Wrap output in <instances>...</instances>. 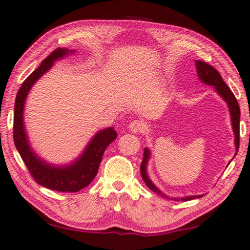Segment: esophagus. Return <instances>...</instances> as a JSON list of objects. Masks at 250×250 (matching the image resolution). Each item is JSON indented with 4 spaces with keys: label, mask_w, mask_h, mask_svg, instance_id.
Instances as JSON below:
<instances>
[{
    "label": "esophagus",
    "mask_w": 250,
    "mask_h": 250,
    "mask_svg": "<svg viewBox=\"0 0 250 250\" xmlns=\"http://www.w3.org/2000/svg\"><path fill=\"white\" fill-rule=\"evenodd\" d=\"M129 130L133 133L145 132L147 130V125L140 120H133L131 124L129 125Z\"/></svg>",
    "instance_id": "esophagus-1"
}]
</instances>
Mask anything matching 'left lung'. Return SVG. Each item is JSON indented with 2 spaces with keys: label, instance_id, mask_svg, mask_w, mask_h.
Returning <instances> with one entry per match:
<instances>
[{
  "label": "left lung",
  "instance_id": "obj_1",
  "mask_svg": "<svg viewBox=\"0 0 250 250\" xmlns=\"http://www.w3.org/2000/svg\"><path fill=\"white\" fill-rule=\"evenodd\" d=\"M195 66H196V72H197V76H199V80L204 84L214 86L218 94L225 100V102L227 104H228L229 112H230V115H231V125L234 133V145H236V154H234V156H236L238 152V149H239V124H240L239 104L237 102V99L234 98L231 89H230L228 87V85L223 82L221 75L219 74V72L214 68V67H212L211 65H208L207 62H201V61H195ZM149 158H150V150H149L148 148H145L143 163H141L140 165V173L144 182L152 192L157 193L158 195H161L162 197H165V199L175 200V201H180V200L189 201L193 199H199V197L203 196V195H193V196H184V197H168L167 195L164 194L161 189L156 188V185L152 183L150 178L148 176L147 164H148Z\"/></svg>",
  "mask_w": 250,
  "mask_h": 250
}]
</instances>
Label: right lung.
I'll return each instance as SVG.
<instances>
[{
    "instance_id": "obj_1",
    "label": "right lung",
    "mask_w": 250,
    "mask_h": 250,
    "mask_svg": "<svg viewBox=\"0 0 250 250\" xmlns=\"http://www.w3.org/2000/svg\"><path fill=\"white\" fill-rule=\"evenodd\" d=\"M74 53L75 51L66 48H57L46 59H43L38 68L33 70L22 83L14 104L13 139L17 150L37 183L58 192H78L91 184L98 174L100 163L102 162V156L106 147L117 138V132L114 131L113 126L100 130L76 161L65 166L53 165L43 161L36 154L30 145L23 122L24 103L30 89L44 73L53 67L55 62Z\"/></svg>"
}]
</instances>
